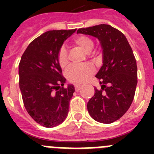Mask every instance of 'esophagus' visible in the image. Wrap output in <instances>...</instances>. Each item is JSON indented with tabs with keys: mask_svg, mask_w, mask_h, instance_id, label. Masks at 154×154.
Segmentation results:
<instances>
[{
	"mask_svg": "<svg viewBox=\"0 0 154 154\" xmlns=\"http://www.w3.org/2000/svg\"><path fill=\"white\" fill-rule=\"evenodd\" d=\"M82 88V85H75V91H77L78 92L79 90H80V89Z\"/></svg>",
	"mask_w": 154,
	"mask_h": 154,
	"instance_id": "esophagus-1",
	"label": "esophagus"
}]
</instances>
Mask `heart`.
Instances as JSON below:
<instances>
[{
    "label": "heart",
    "instance_id": "heart-1",
    "mask_svg": "<svg viewBox=\"0 0 154 154\" xmlns=\"http://www.w3.org/2000/svg\"><path fill=\"white\" fill-rule=\"evenodd\" d=\"M74 44L80 48L84 52L89 54L93 49L94 42L89 37L86 35H80L74 39ZM58 62L61 67L65 68L69 65V57L65 47L61 48L58 54ZM94 72V69L90 65L75 66L72 65L68 69L67 78L74 83H84L89 79Z\"/></svg>",
    "mask_w": 154,
    "mask_h": 154
}]
</instances>
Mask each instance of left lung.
Instances as JSON below:
<instances>
[{
  "instance_id": "1",
  "label": "left lung",
  "mask_w": 154,
  "mask_h": 154,
  "mask_svg": "<svg viewBox=\"0 0 154 154\" xmlns=\"http://www.w3.org/2000/svg\"><path fill=\"white\" fill-rule=\"evenodd\" d=\"M77 33L93 36L100 42L103 65L96 77L101 89L87 103L91 117L102 123L120 119L133 103L137 85V65L126 36L109 24L79 28Z\"/></svg>"
}]
</instances>
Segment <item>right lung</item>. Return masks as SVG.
Instances as JSON below:
<instances>
[{"label": "right lung", "instance_id": "1", "mask_svg": "<svg viewBox=\"0 0 154 154\" xmlns=\"http://www.w3.org/2000/svg\"><path fill=\"white\" fill-rule=\"evenodd\" d=\"M72 30L45 32L29 44L19 63V87L23 103L31 118L38 124L51 128L63 123L69 112L73 85H63L58 54Z\"/></svg>", "mask_w": 154, "mask_h": 154}]
</instances>
